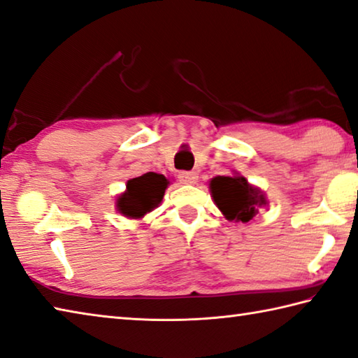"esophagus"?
Listing matches in <instances>:
<instances>
[{
    "instance_id": "esophagus-1",
    "label": "esophagus",
    "mask_w": 358,
    "mask_h": 358,
    "mask_svg": "<svg viewBox=\"0 0 358 358\" xmlns=\"http://www.w3.org/2000/svg\"><path fill=\"white\" fill-rule=\"evenodd\" d=\"M178 180H180V183H183V185H195L199 180V175L195 172H180Z\"/></svg>"
}]
</instances>
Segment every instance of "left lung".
Listing matches in <instances>:
<instances>
[{"mask_svg": "<svg viewBox=\"0 0 358 358\" xmlns=\"http://www.w3.org/2000/svg\"><path fill=\"white\" fill-rule=\"evenodd\" d=\"M209 191L215 206L229 222L247 223L259 209L268 205L262 189L248 183V180L236 171L231 177H214L209 181Z\"/></svg>", "mask_w": 358, "mask_h": 358, "instance_id": "left-lung-1", "label": "left lung"}]
</instances>
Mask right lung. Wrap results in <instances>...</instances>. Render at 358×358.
<instances>
[{
	"label": "right lung",
	"mask_w": 358,
	"mask_h": 358,
	"mask_svg": "<svg viewBox=\"0 0 358 358\" xmlns=\"http://www.w3.org/2000/svg\"><path fill=\"white\" fill-rule=\"evenodd\" d=\"M169 185L164 175L155 172H147L141 177L129 180L125 191L116 199L117 213L127 219H143L163 201Z\"/></svg>",
	"instance_id": "right-lung-1"
}]
</instances>
